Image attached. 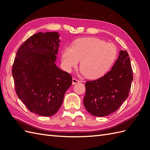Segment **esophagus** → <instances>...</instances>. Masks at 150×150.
Wrapping results in <instances>:
<instances>
[{"label": "esophagus", "instance_id": "esophagus-1", "mask_svg": "<svg viewBox=\"0 0 150 150\" xmlns=\"http://www.w3.org/2000/svg\"><path fill=\"white\" fill-rule=\"evenodd\" d=\"M79 82H81V81H79V80H78V79H75V78H73V79H72V84H77V83H79Z\"/></svg>", "mask_w": 150, "mask_h": 150}]
</instances>
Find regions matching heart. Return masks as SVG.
<instances>
[{"label": "heart", "mask_w": 150, "mask_h": 150, "mask_svg": "<svg viewBox=\"0 0 150 150\" xmlns=\"http://www.w3.org/2000/svg\"><path fill=\"white\" fill-rule=\"evenodd\" d=\"M115 46L97 38L85 37L75 41L72 47H64L62 53V64L67 71L78 65L81 60V73L89 79L103 77L116 59Z\"/></svg>", "instance_id": "heart-1"}]
</instances>
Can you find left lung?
<instances>
[{
  "mask_svg": "<svg viewBox=\"0 0 150 150\" xmlns=\"http://www.w3.org/2000/svg\"><path fill=\"white\" fill-rule=\"evenodd\" d=\"M133 71L129 55L120 50L119 56L109 72L100 79L87 81L84 105L92 115L108 116L117 111L128 98Z\"/></svg>",
  "mask_w": 150,
  "mask_h": 150,
  "instance_id": "left-lung-1",
  "label": "left lung"
}]
</instances>
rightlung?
Here are the masks:
<instances>
[{
	"label": "right lung",
	"mask_w": 150,
	"mask_h": 150,
	"mask_svg": "<svg viewBox=\"0 0 150 150\" xmlns=\"http://www.w3.org/2000/svg\"><path fill=\"white\" fill-rule=\"evenodd\" d=\"M57 32H39L19 47L12 66L18 97L31 112L50 117L62 104L72 77L55 64L59 46Z\"/></svg>",
	"instance_id": "right-lung-1"
}]
</instances>
